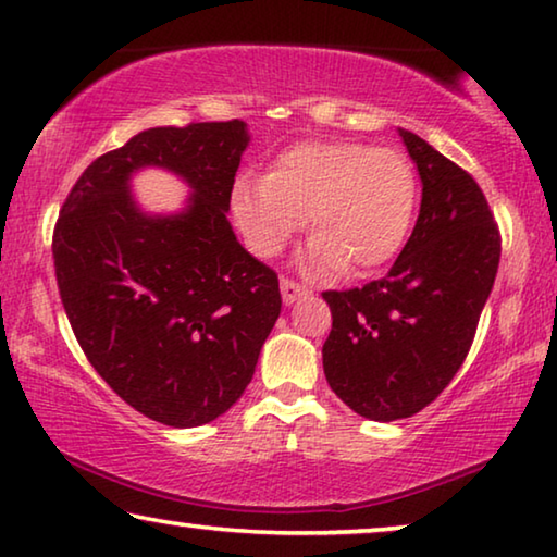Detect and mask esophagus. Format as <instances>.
<instances>
[{
  "label": "esophagus",
  "mask_w": 557,
  "mask_h": 557,
  "mask_svg": "<svg viewBox=\"0 0 557 557\" xmlns=\"http://www.w3.org/2000/svg\"><path fill=\"white\" fill-rule=\"evenodd\" d=\"M280 293H282V302L293 305V302L297 300V297L307 295V287L300 285V282L289 280V277H282V280H280Z\"/></svg>",
  "instance_id": "1"
}]
</instances>
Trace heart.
I'll use <instances>...</instances> for the list:
<instances>
[{
	"mask_svg": "<svg viewBox=\"0 0 557 557\" xmlns=\"http://www.w3.org/2000/svg\"><path fill=\"white\" fill-rule=\"evenodd\" d=\"M418 207L408 157L360 143H302L282 152L268 177L239 174L232 212L247 247L275 257L310 218L302 270L314 277L345 268L364 275L400 252Z\"/></svg>",
	"mask_w": 557,
	"mask_h": 557,
	"instance_id": "1",
	"label": "heart"
}]
</instances>
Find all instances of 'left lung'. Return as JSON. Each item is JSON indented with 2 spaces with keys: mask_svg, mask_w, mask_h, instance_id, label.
<instances>
[{
  "mask_svg": "<svg viewBox=\"0 0 557 557\" xmlns=\"http://www.w3.org/2000/svg\"><path fill=\"white\" fill-rule=\"evenodd\" d=\"M422 182L414 230L383 280L322 293L332 330L322 368L362 418L420 412L450 385L491 297L500 235L483 189L425 139L400 129Z\"/></svg>",
  "mask_w": 557,
  "mask_h": 557,
  "instance_id": "8db88e82",
  "label": "left lung"
}]
</instances>
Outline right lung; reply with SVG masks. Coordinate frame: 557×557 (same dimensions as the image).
<instances>
[{
  "label": "right lung",
  "instance_id": "right-lung-1",
  "mask_svg": "<svg viewBox=\"0 0 557 557\" xmlns=\"http://www.w3.org/2000/svg\"><path fill=\"white\" fill-rule=\"evenodd\" d=\"M243 120L149 127L82 172L52 237L74 337L124 403L170 428L212 422L239 400L280 318V282L227 220ZM172 171L180 213L136 205L131 177Z\"/></svg>",
  "mask_w": 557,
  "mask_h": 557
}]
</instances>
